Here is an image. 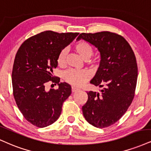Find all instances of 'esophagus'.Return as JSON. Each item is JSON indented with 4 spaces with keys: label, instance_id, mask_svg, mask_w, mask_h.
<instances>
[{
    "label": "esophagus",
    "instance_id": "34e87169",
    "mask_svg": "<svg viewBox=\"0 0 151 151\" xmlns=\"http://www.w3.org/2000/svg\"><path fill=\"white\" fill-rule=\"evenodd\" d=\"M79 90V88H76V87H74V86H72V93H75V92L78 91Z\"/></svg>",
    "mask_w": 151,
    "mask_h": 151
}]
</instances>
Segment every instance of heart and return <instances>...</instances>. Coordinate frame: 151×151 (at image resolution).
I'll return each mask as SVG.
<instances>
[{
	"label": "heart",
	"mask_w": 151,
	"mask_h": 151,
	"mask_svg": "<svg viewBox=\"0 0 151 151\" xmlns=\"http://www.w3.org/2000/svg\"><path fill=\"white\" fill-rule=\"evenodd\" d=\"M74 50L83 58L87 60L93 55V50L91 45L86 41H79L74 47ZM58 63L60 66H64L66 63V50L63 49L58 57ZM64 79L67 82L76 86H81L90 78V73L86 70H69L63 74Z\"/></svg>",
	"instance_id": "1"
}]
</instances>
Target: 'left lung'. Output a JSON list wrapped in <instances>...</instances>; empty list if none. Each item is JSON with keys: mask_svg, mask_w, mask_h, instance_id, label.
<instances>
[{"mask_svg": "<svg viewBox=\"0 0 151 151\" xmlns=\"http://www.w3.org/2000/svg\"><path fill=\"white\" fill-rule=\"evenodd\" d=\"M80 39L100 52L99 68L90 83L102 88L100 93L87 92L83 115L96 127H108L124 115L133 101L138 77L137 60L129 43L117 34L81 33L77 41Z\"/></svg>", "mask_w": 151, "mask_h": 151, "instance_id": "1", "label": "left lung"}]
</instances>
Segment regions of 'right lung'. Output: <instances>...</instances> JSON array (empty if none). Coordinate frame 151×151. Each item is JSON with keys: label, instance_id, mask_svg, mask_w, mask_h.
<instances>
[{"label": "right lung", "instance_id": "1", "mask_svg": "<svg viewBox=\"0 0 151 151\" xmlns=\"http://www.w3.org/2000/svg\"><path fill=\"white\" fill-rule=\"evenodd\" d=\"M79 33L45 31L29 38L14 58L12 72L13 96L17 105L29 122L38 127L52 124L61 114L63 103L72 93L68 83L52 76L58 57ZM58 83L55 90H46V83Z\"/></svg>", "mask_w": 151, "mask_h": 151}]
</instances>
